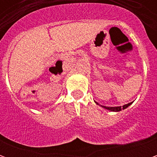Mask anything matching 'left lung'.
<instances>
[{
  "instance_id": "1",
  "label": "left lung",
  "mask_w": 157,
  "mask_h": 157,
  "mask_svg": "<svg viewBox=\"0 0 157 157\" xmlns=\"http://www.w3.org/2000/svg\"><path fill=\"white\" fill-rule=\"evenodd\" d=\"M95 102L98 104V105L101 106L102 108H104L107 110H109V111H111V112H119V111H122V110H124V109H127L128 106H130L133 103V102H129V103H127V104H124V105L123 106H118V107H108V106H103L101 105V104H99L98 102H97L95 101Z\"/></svg>"
}]
</instances>
